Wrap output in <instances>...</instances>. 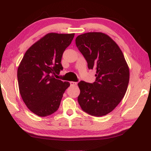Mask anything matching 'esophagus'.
Returning a JSON list of instances; mask_svg holds the SVG:
<instances>
[{
  "label": "esophagus",
  "instance_id": "1",
  "mask_svg": "<svg viewBox=\"0 0 151 151\" xmlns=\"http://www.w3.org/2000/svg\"><path fill=\"white\" fill-rule=\"evenodd\" d=\"M77 84H78V83L76 82H70V84H71V86H76Z\"/></svg>",
  "mask_w": 151,
  "mask_h": 151
}]
</instances>
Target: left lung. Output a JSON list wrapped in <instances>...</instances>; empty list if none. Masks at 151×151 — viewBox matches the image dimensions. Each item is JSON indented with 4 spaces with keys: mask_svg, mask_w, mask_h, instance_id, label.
Instances as JSON below:
<instances>
[{
    "mask_svg": "<svg viewBox=\"0 0 151 151\" xmlns=\"http://www.w3.org/2000/svg\"><path fill=\"white\" fill-rule=\"evenodd\" d=\"M76 46L96 71L93 83L80 81L78 101L83 111L94 116L108 114L124 97L129 81V70L116 43L102 32H87L78 36Z\"/></svg>",
    "mask_w": 151,
    "mask_h": 151,
    "instance_id": "obj_1",
    "label": "left lung"
}]
</instances>
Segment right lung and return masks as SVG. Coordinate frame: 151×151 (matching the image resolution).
<instances>
[{"label": "right lung", "mask_w": 151, "mask_h": 151, "mask_svg": "<svg viewBox=\"0 0 151 151\" xmlns=\"http://www.w3.org/2000/svg\"><path fill=\"white\" fill-rule=\"evenodd\" d=\"M74 33L51 32L26 52L17 69L21 97L27 108L39 116L57 111L63 93L70 84L54 76L63 69V54L71 44Z\"/></svg>", "instance_id": "1"}]
</instances>
